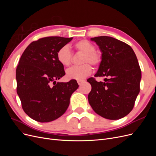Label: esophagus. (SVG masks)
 Instances as JSON below:
<instances>
[{
    "instance_id": "esophagus-1",
    "label": "esophagus",
    "mask_w": 156,
    "mask_h": 156,
    "mask_svg": "<svg viewBox=\"0 0 156 156\" xmlns=\"http://www.w3.org/2000/svg\"><path fill=\"white\" fill-rule=\"evenodd\" d=\"M84 81V80H78V81H77V83H78V84H79V85H80V84H81Z\"/></svg>"
}]
</instances>
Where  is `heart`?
<instances>
[{"label": "heart", "instance_id": "heart-1", "mask_svg": "<svg viewBox=\"0 0 156 156\" xmlns=\"http://www.w3.org/2000/svg\"><path fill=\"white\" fill-rule=\"evenodd\" d=\"M75 51L83 53L81 58V66H76L69 68L66 71V77L69 79L82 80L92 73V68L100 66L102 62V54L95 50L96 47L87 40H82L73 45ZM58 62L64 66H69L73 60V53L67 45L60 48L56 53Z\"/></svg>", "mask_w": 156, "mask_h": 156}]
</instances>
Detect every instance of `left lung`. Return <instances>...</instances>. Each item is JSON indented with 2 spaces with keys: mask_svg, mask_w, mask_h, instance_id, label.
Instances as JSON below:
<instances>
[{
  "mask_svg": "<svg viewBox=\"0 0 156 156\" xmlns=\"http://www.w3.org/2000/svg\"><path fill=\"white\" fill-rule=\"evenodd\" d=\"M102 52V62L94 77H106L105 82L90 77V105L98 115L109 120L122 119L132 111L140 92L141 70L131 47L109 36L91 38Z\"/></svg>",
  "mask_w": 156,
  "mask_h": 156,
  "instance_id": "obj_1",
  "label": "left lung"
}]
</instances>
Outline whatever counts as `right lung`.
Listing matches in <instances>:
<instances>
[{
	"mask_svg": "<svg viewBox=\"0 0 156 156\" xmlns=\"http://www.w3.org/2000/svg\"><path fill=\"white\" fill-rule=\"evenodd\" d=\"M73 37L49 36L32 41L22 54L16 69L17 93L23 111L31 119L49 122L67 110L79 85L75 79L56 83L66 74L57 60L58 49Z\"/></svg>",
	"mask_w": 156,
	"mask_h": 156,
	"instance_id": "add662e5",
	"label": "right lung"
}]
</instances>
